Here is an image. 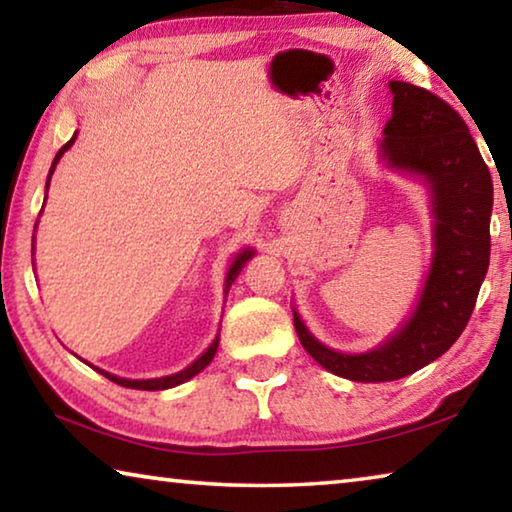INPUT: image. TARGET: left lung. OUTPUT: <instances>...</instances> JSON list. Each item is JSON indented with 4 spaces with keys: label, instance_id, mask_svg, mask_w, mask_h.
<instances>
[{
    "label": "left lung",
    "instance_id": "8db88e82",
    "mask_svg": "<svg viewBox=\"0 0 512 512\" xmlns=\"http://www.w3.org/2000/svg\"><path fill=\"white\" fill-rule=\"evenodd\" d=\"M393 117L379 142L388 167L427 180L433 210V257L418 305L379 348L336 352L293 311L298 339L325 370L352 381H393L436 361L470 320L490 264L492 178L463 117L418 85L391 81Z\"/></svg>",
    "mask_w": 512,
    "mask_h": 512
}]
</instances>
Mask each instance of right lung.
<instances>
[{
  "label": "right lung",
  "mask_w": 512,
  "mask_h": 512,
  "mask_svg": "<svg viewBox=\"0 0 512 512\" xmlns=\"http://www.w3.org/2000/svg\"><path fill=\"white\" fill-rule=\"evenodd\" d=\"M74 140H76V135L72 137V140H69L63 149H60L58 153H56V158H54V162H51V169H49V176H47V189H49V180H51V173H54V169H56V164H58V160L63 158V153L69 149V146L74 144ZM47 198V196H45ZM255 255V250H241V253L235 257V262H232V266H230V271H228V277H225V293H228V289L232 287V282H235V277L241 273V268H244V264L248 262L250 257ZM216 348H219V334H216V339L212 341V345L210 348H207L201 357H198L192 366H187L185 370H180V372H176V375H169V377H160V379H121V377H115V375H110V372H106V370H99L103 377L106 379H110V381H115V384H119V386H126V388H137V391H164V388H173V386H178V384H183V381H187V379H192L194 375H198V372H201L207 363H210L212 359H214V354H216ZM94 368V366H92Z\"/></svg>",
  "instance_id": "obj_1"
}]
</instances>
